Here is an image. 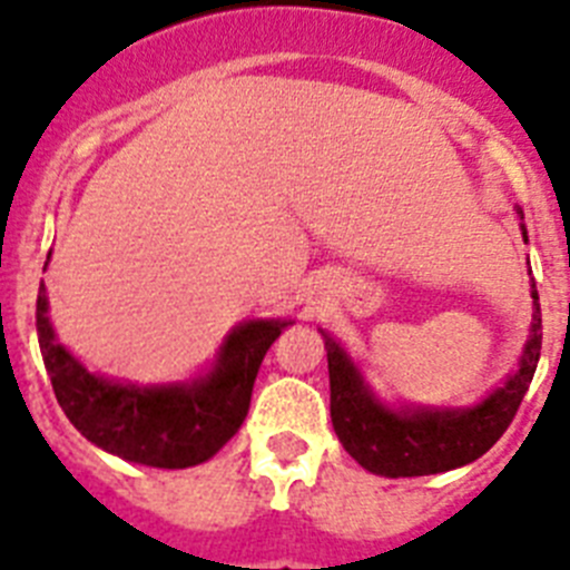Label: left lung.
I'll return each instance as SVG.
<instances>
[{
  "instance_id": "8db88e82",
  "label": "left lung",
  "mask_w": 570,
  "mask_h": 570,
  "mask_svg": "<svg viewBox=\"0 0 570 570\" xmlns=\"http://www.w3.org/2000/svg\"><path fill=\"white\" fill-rule=\"evenodd\" d=\"M525 234V228H522ZM533 325L520 371L502 387H497L482 405L468 411H387L362 385L336 342L328 347L331 376V422L342 448L365 471L380 476H425L480 460L513 422L528 385L533 380L542 347L540 294L531 282Z\"/></svg>"
}]
</instances>
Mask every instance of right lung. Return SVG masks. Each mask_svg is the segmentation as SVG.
<instances>
[{
	"label": "right lung",
	"instance_id": "obj_1",
	"mask_svg": "<svg viewBox=\"0 0 570 570\" xmlns=\"http://www.w3.org/2000/svg\"><path fill=\"white\" fill-rule=\"evenodd\" d=\"M48 268V262H45ZM288 322H245L225 342L219 365L190 385H116L85 371L53 336L45 282L39 285L37 331L50 385L65 416L85 440L150 468H190L239 431L248 416L259 365Z\"/></svg>",
	"mask_w": 570,
	"mask_h": 570
}]
</instances>
